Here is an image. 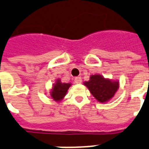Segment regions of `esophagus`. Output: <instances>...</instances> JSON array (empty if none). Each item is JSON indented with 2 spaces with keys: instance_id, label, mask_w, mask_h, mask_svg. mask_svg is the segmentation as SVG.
I'll list each match as a JSON object with an SVG mask.
<instances>
[{
  "instance_id": "34e87169",
  "label": "esophagus",
  "mask_w": 149,
  "mask_h": 149,
  "mask_svg": "<svg viewBox=\"0 0 149 149\" xmlns=\"http://www.w3.org/2000/svg\"><path fill=\"white\" fill-rule=\"evenodd\" d=\"M74 81L76 84H80L81 83V81H82V79L80 77H76L74 79Z\"/></svg>"
}]
</instances>
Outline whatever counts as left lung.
<instances>
[{"label":"left lung","mask_w":149,"mask_h":149,"mask_svg":"<svg viewBox=\"0 0 149 149\" xmlns=\"http://www.w3.org/2000/svg\"><path fill=\"white\" fill-rule=\"evenodd\" d=\"M84 84L89 89L91 95L100 102H107L114 97L119 88L118 80H111L99 74L91 75L90 80Z\"/></svg>","instance_id":"obj_1"}]
</instances>
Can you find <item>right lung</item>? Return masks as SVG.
Segmentation results:
<instances>
[{
    "mask_svg": "<svg viewBox=\"0 0 149 149\" xmlns=\"http://www.w3.org/2000/svg\"><path fill=\"white\" fill-rule=\"evenodd\" d=\"M71 86L69 83H62L61 80L58 79L55 84H53V88L50 91V96L54 101H61L65 96L68 89Z\"/></svg>",
    "mask_w": 149,
    "mask_h": 149,
    "instance_id": "right-lung-1",
    "label": "right lung"
}]
</instances>
